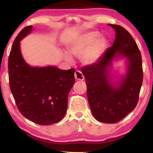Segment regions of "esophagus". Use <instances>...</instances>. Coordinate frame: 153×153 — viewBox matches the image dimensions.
<instances>
[{"label": "esophagus", "mask_w": 153, "mask_h": 153, "mask_svg": "<svg viewBox=\"0 0 153 153\" xmlns=\"http://www.w3.org/2000/svg\"><path fill=\"white\" fill-rule=\"evenodd\" d=\"M74 76H75V78H76V80H83L84 79V77L82 74V72L79 71H76Z\"/></svg>", "instance_id": "obj_1"}]
</instances>
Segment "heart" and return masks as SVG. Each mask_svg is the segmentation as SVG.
Listing matches in <instances>:
<instances>
[{"label":"heart","instance_id":"b5f03b06","mask_svg":"<svg viewBox=\"0 0 153 153\" xmlns=\"http://www.w3.org/2000/svg\"><path fill=\"white\" fill-rule=\"evenodd\" d=\"M108 46L107 39L100 36L97 31H92L79 36L67 46L68 53L62 52L63 59L69 63L73 62L74 56L80 58L81 63L85 66L92 65L100 60Z\"/></svg>","mask_w":153,"mask_h":153}]
</instances>
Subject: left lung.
Listing matches in <instances>:
<instances>
[{
	"label": "left lung",
	"instance_id": "1",
	"mask_svg": "<svg viewBox=\"0 0 153 153\" xmlns=\"http://www.w3.org/2000/svg\"><path fill=\"white\" fill-rule=\"evenodd\" d=\"M115 31V39L97 63L86 66L88 100L97 121L115 123L135 108L143 79L140 52L125 28L108 24ZM125 58L126 73L116 77L111 69L114 61Z\"/></svg>",
	"mask_w": 153,
	"mask_h": 153
}]
</instances>
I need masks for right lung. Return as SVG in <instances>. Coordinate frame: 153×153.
Returning <instances> with one entry per match:
<instances>
[{
    "label": "right lung",
    "instance_id": "obj_1",
    "mask_svg": "<svg viewBox=\"0 0 153 153\" xmlns=\"http://www.w3.org/2000/svg\"><path fill=\"white\" fill-rule=\"evenodd\" d=\"M32 30V25L24 27L13 44L8 62L9 85L20 113L33 122L48 126L65 115L75 69L30 65L23 57L20 42Z\"/></svg>",
    "mask_w": 153,
    "mask_h": 153
}]
</instances>
